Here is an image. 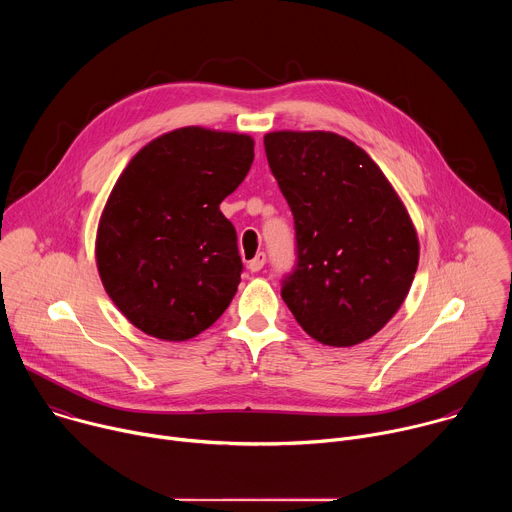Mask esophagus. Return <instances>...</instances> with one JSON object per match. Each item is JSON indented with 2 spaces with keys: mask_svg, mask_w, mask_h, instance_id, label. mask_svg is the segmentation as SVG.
Here are the masks:
<instances>
[{
  "mask_svg": "<svg viewBox=\"0 0 512 512\" xmlns=\"http://www.w3.org/2000/svg\"><path fill=\"white\" fill-rule=\"evenodd\" d=\"M265 261H267V257H265V253H257L249 263H247V267H249V271H253V273H257V271H261L263 269V265H265Z\"/></svg>",
  "mask_w": 512,
  "mask_h": 512,
  "instance_id": "1",
  "label": "esophagus"
}]
</instances>
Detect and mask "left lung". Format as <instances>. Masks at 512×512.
Listing matches in <instances>:
<instances>
[{
  "label": "left lung",
  "instance_id": "obj_1",
  "mask_svg": "<svg viewBox=\"0 0 512 512\" xmlns=\"http://www.w3.org/2000/svg\"><path fill=\"white\" fill-rule=\"evenodd\" d=\"M269 168L296 223L298 263L281 298L328 346L375 336L401 308L419 263L407 208L371 156L332 131H273Z\"/></svg>",
  "mask_w": 512,
  "mask_h": 512
}]
</instances>
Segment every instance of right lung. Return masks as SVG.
I'll return each mask as SVG.
<instances>
[{
    "mask_svg": "<svg viewBox=\"0 0 512 512\" xmlns=\"http://www.w3.org/2000/svg\"><path fill=\"white\" fill-rule=\"evenodd\" d=\"M253 137L182 127L131 158L103 208L95 257L103 287L141 332L182 342L237 294L243 263L221 202L253 164Z\"/></svg>",
    "mask_w": 512,
    "mask_h": 512,
    "instance_id": "add662e5",
    "label": "right lung"
}]
</instances>
